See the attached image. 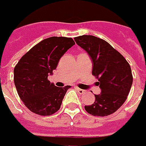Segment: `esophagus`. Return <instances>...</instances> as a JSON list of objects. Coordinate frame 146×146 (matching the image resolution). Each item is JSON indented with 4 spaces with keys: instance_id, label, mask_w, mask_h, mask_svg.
Listing matches in <instances>:
<instances>
[{
    "instance_id": "esophagus-1",
    "label": "esophagus",
    "mask_w": 146,
    "mask_h": 146,
    "mask_svg": "<svg viewBox=\"0 0 146 146\" xmlns=\"http://www.w3.org/2000/svg\"><path fill=\"white\" fill-rule=\"evenodd\" d=\"M77 89V91L79 92V94H80V95H82V94H85L86 93V90H82V89H80V88H76Z\"/></svg>"
}]
</instances>
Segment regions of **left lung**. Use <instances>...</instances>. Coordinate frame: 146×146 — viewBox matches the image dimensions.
<instances>
[{
	"mask_svg": "<svg viewBox=\"0 0 146 146\" xmlns=\"http://www.w3.org/2000/svg\"><path fill=\"white\" fill-rule=\"evenodd\" d=\"M74 39L90 56L92 75L98 79L96 83L101 90L100 94L95 95V102L85 109L95 116L110 115L124 104L129 95L133 82L130 65L119 51L100 38L84 35Z\"/></svg>",
	"mask_w": 146,
	"mask_h": 146,
	"instance_id": "1",
	"label": "left lung"
}]
</instances>
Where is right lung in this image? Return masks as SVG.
<instances>
[{"mask_svg":"<svg viewBox=\"0 0 146 146\" xmlns=\"http://www.w3.org/2000/svg\"><path fill=\"white\" fill-rule=\"evenodd\" d=\"M75 41L72 38L52 36L33 46L21 58L14 68L17 93L31 112L50 115L60 108L62 100L70 86H56L48 80L57 67L60 57Z\"/></svg>","mask_w":146,"mask_h":146,"instance_id":"obj_1","label":"right lung"}]
</instances>
